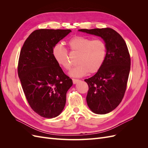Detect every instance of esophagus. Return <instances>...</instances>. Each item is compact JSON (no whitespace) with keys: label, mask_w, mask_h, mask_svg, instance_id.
Listing matches in <instances>:
<instances>
[{"label":"esophagus","mask_w":148,"mask_h":148,"mask_svg":"<svg viewBox=\"0 0 148 148\" xmlns=\"http://www.w3.org/2000/svg\"><path fill=\"white\" fill-rule=\"evenodd\" d=\"M72 81H73V84H76L79 82V79H72Z\"/></svg>","instance_id":"esophagus-1"}]
</instances>
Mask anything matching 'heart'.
I'll list each match as a JSON object with an SVG mask.
<instances>
[{"mask_svg": "<svg viewBox=\"0 0 148 148\" xmlns=\"http://www.w3.org/2000/svg\"><path fill=\"white\" fill-rule=\"evenodd\" d=\"M70 52L78 53V65L71 69L69 75L73 77H81L95 73L104 64L107 55V46L102 39L91 40L82 36H75L67 41ZM52 56L57 64L66 70L70 69L71 64L67 51L61 44L53 47Z\"/></svg>", "mask_w": 148, "mask_h": 148, "instance_id": "1", "label": "heart"}]
</instances>
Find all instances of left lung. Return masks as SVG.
Listing matches in <instances>:
<instances>
[{
	"instance_id": "8db88e82",
	"label": "left lung",
	"mask_w": 148,
	"mask_h": 148,
	"mask_svg": "<svg viewBox=\"0 0 148 148\" xmlns=\"http://www.w3.org/2000/svg\"><path fill=\"white\" fill-rule=\"evenodd\" d=\"M79 31L99 36L106 44L104 64L95 75L84 79L89 86L86 102L89 109L95 114H106L119 105L126 91L131 64L128 49L122 37L112 28Z\"/></svg>"
}]
</instances>
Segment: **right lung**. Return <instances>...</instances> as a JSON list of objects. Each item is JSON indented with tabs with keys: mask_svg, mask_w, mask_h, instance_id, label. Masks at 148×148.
<instances>
[{
	"mask_svg": "<svg viewBox=\"0 0 148 148\" xmlns=\"http://www.w3.org/2000/svg\"><path fill=\"white\" fill-rule=\"evenodd\" d=\"M70 29L34 31L22 47L18 74L30 107L46 119L60 115L66 103V92L72 79L66 76L52 56L53 47Z\"/></svg>",
	"mask_w": 148,
	"mask_h": 148,
	"instance_id": "1",
	"label": "right lung"
}]
</instances>
